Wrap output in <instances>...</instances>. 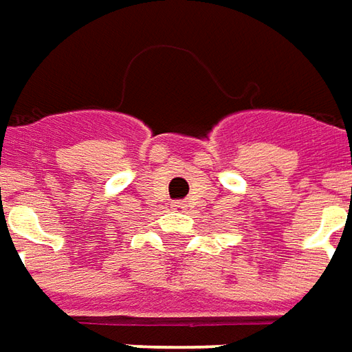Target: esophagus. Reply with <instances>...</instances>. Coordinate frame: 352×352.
Masks as SVG:
<instances>
[{"label":"esophagus","mask_w":352,"mask_h":352,"mask_svg":"<svg viewBox=\"0 0 352 352\" xmlns=\"http://www.w3.org/2000/svg\"><path fill=\"white\" fill-rule=\"evenodd\" d=\"M171 206H173V210H185V202H173V204H171Z\"/></svg>","instance_id":"34e87169"}]
</instances>
